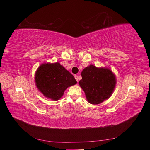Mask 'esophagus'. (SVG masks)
Here are the masks:
<instances>
[{"instance_id": "esophagus-1", "label": "esophagus", "mask_w": 150, "mask_h": 150, "mask_svg": "<svg viewBox=\"0 0 150 150\" xmlns=\"http://www.w3.org/2000/svg\"><path fill=\"white\" fill-rule=\"evenodd\" d=\"M74 77H75V79H76V81H77V82H78V81H79V77H78V75H75L74 76Z\"/></svg>"}]
</instances>
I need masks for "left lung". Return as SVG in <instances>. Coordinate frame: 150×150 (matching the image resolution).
I'll return each mask as SVG.
<instances>
[{
	"instance_id": "8db88e82",
	"label": "left lung",
	"mask_w": 150,
	"mask_h": 150,
	"mask_svg": "<svg viewBox=\"0 0 150 150\" xmlns=\"http://www.w3.org/2000/svg\"><path fill=\"white\" fill-rule=\"evenodd\" d=\"M81 75L82 79L79 84L88 103L98 105L110 97L116 87V79L109 68L90 65L82 71Z\"/></svg>"
}]
</instances>
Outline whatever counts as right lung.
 Here are the masks:
<instances>
[{
	"label": "right lung",
	"instance_id": "obj_1",
	"mask_svg": "<svg viewBox=\"0 0 150 150\" xmlns=\"http://www.w3.org/2000/svg\"><path fill=\"white\" fill-rule=\"evenodd\" d=\"M35 83L45 97L58 100L68 87L77 84L72 74L60 63H45L40 65L35 73Z\"/></svg>",
	"mask_w": 150,
	"mask_h": 150
}]
</instances>
